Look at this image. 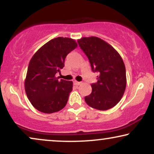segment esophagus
Listing matches in <instances>:
<instances>
[{
    "instance_id": "34e87169",
    "label": "esophagus",
    "mask_w": 154,
    "mask_h": 154,
    "mask_svg": "<svg viewBox=\"0 0 154 154\" xmlns=\"http://www.w3.org/2000/svg\"><path fill=\"white\" fill-rule=\"evenodd\" d=\"M73 83H74L75 85H81L82 83H81V82H79V81H73Z\"/></svg>"
}]
</instances>
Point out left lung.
Returning a JSON list of instances; mask_svg holds the SVG:
<instances>
[{
	"label": "left lung",
	"instance_id": "left-lung-1",
	"mask_svg": "<svg viewBox=\"0 0 154 154\" xmlns=\"http://www.w3.org/2000/svg\"><path fill=\"white\" fill-rule=\"evenodd\" d=\"M79 46L88 57L93 72H97V82L91 85L92 92L86 96L88 106L100 111L113 108L125 92L126 71L119 52L98 37H83Z\"/></svg>",
	"mask_w": 154,
	"mask_h": 154
}]
</instances>
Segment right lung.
<instances>
[{"label": "right lung", "instance_id": "right-lung-1", "mask_svg": "<svg viewBox=\"0 0 154 154\" xmlns=\"http://www.w3.org/2000/svg\"><path fill=\"white\" fill-rule=\"evenodd\" d=\"M78 44L70 38L50 40L37 50L29 62L25 92L31 104L38 111L52 113L62 110L72 91L73 82L55 76L64 66L67 54Z\"/></svg>", "mask_w": 154, "mask_h": 154}]
</instances>
